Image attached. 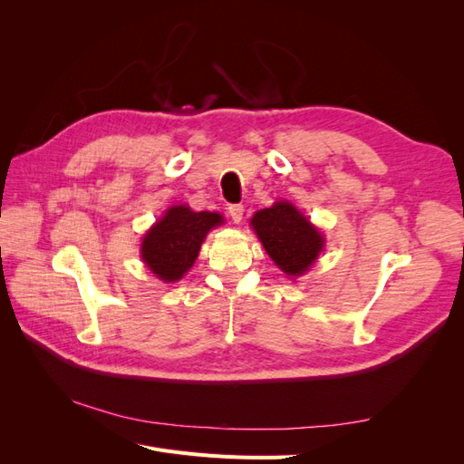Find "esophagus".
<instances>
[{
  "label": "esophagus",
  "mask_w": 464,
  "mask_h": 464,
  "mask_svg": "<svg viewBox=\"0 0 464 464\" xmlns=\"http://www.w3.org/2000/svg\"><path fill=\"white\" fill-rule=\"evenodd\" d=\"M228 213H230L232 220H234L236 224H240L242 218H244V205H230V207H228Z\"/></svg>",
  "instance_id": "esophagus-1"
}]
</instances>
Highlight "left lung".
<instances>
[{
    "label": "left lung",
    "mask_w": 464,
    "mask_h": 464,
    "mask_svg": "<svg viewBox=\"0 0 464 464\" xmlns=\"http://www.w3.org/2000/svg\"><path fill=\"white\" fill-rule=\"evenodd\" d=\"M259 242L288 276H300L315 263L325 237L288 201H276L251 218Z\"/></svg>",
    "instance_id": "obj_1"
}]
</instances>
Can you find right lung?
Returning a JSON list of instances; mask_svg holds the SVG:
<instances>
[{
	"label": "right lung",
	"mask_w": 464,
	"mask_h": 464,
	"mask_svg": "<svg viewBox=\"0 0 464 464\" xmlns=\"http://www.w3.org/2000/svg\"><path fill=\"white\" fill-rule=\"evenodd\" d=\"M222 222L218 213H195L188 205H174L145 234L141 259L164 283H176L198 259L208 230Z\"/></svg>",
	"instance_id": "add662e5"
}]
</instances>
